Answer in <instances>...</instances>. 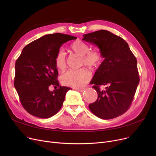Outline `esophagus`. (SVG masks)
Wrapping results in <instances>:
<instances>
[{
  "label": "esophagus",
  "instance_id": "34e87169",
  "mask_svg": "<svg viewBox=\"0 0 156 156\" xmlns=\"http://www.w3.org/2000/svg\"><path fill=\"white\" fill-rule=\"evenodd\" d=\"M75 90H76L77 91H78V92H83V91H85V88H75Z\"/></svg>",
  "mask_w": 156,
  "mask_h": 156
}]
</instances>
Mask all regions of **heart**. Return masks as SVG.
<instances>
[{
	"label": "heart",
	"instance_id": "obj_1",
	"mask_svg": "<svg viewBox=\"0 0 156 156\" xmlns=\"http://www.w3.org/2000/svg\"><path fill=\"white\" fill-rule=\"evenodd\" d=\"M69 51L81 57V65H85L90 68H97L102 61V55L99 51L90 50L89 45L80 40L72 42L69 45ZM55 65L59 70H63L66 67V60L64 52L59 51L55 57ZM92 74L85 68L78 70H69L61 76L63 85L74 88H80L87 84L91 80Z\"/></svg>",
	"mask_w": 156,
	"mask_h": 156
}]
</instances>
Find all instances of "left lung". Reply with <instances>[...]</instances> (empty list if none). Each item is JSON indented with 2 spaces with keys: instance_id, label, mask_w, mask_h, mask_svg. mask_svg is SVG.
I'll list each match as a JSON object with an SVG mask.
<instances>
[{
  "instance_id": "1",
  "label": "left lung",
  "mask_w": 156,
  "mask_h": 156,
  "mask_svg": "<svg viewBox=\"0 0 156 156\" xmlns=\"http://www.w3.org/2000/svg\"><path fill=\"white\" fill-rule=\"evenodd\" d=\"M83 37V40L99 48L104 58L90 81L98 98L88 108L101 119L121 116L129 108L140 81L136 57L125 40L109 31L101 30ZM101 85L108 87L101 91Z\"/></svg>"
}]
</instances>
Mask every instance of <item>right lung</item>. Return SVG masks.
I'll return each mask as SVG.
<instances>
[{
	"instance_id": "obj_1",
	"label": "right lung",
	"mask_w": 156,
	"mask_h": 156,
	"mask_svg": "<svg viewBox=\"0 0 156 156\" xmlns=\"http://www.w3.org/2000/svg\"><path fill=\"white\" fill-rule=\"evenodd\" d=\"M77 38L59 33L44 35L24 47L15 63L14 87L24 109L31 115L48 118L59 111L66 92L61 87L55 57L61 45ZM54 85L51 92L48 87Z\"/></svg>"
}]
</instances>
